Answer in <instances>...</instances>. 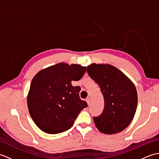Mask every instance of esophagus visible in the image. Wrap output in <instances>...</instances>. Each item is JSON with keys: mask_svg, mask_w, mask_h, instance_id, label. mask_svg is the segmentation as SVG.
I'll use <instances>...</instances> for the list:
<instances>
[{"mask_svg": "<svg viewBox=\"0 0 159 159\" xmlns=\"http://www.w3.org/2000/svg\"><path fill=\"white\" fill-rule=\"evenodd\" d=\"M86 101H87V104H88V105H89V104H90V101H91V99H90V98H89V97H88V98H86Z\"/></svg>", "mask_w": 159, "mask_h": 159, "instance_id": "obj_1", "label": "esophagus"}]
</instances>
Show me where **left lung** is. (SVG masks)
<instances>
[{
	"mask_svg": "<svg viewBox=\"0 0 159 159\" xmlns=\"http://www.w3.org/2000/svg\"><path fill=\"white\" fill-rule=\"evenodd\" d=\"M89 76L99 85L104 107L93 121L101 133L111 134L124 130L133 120L137 106L135 86L112 66L93 63L87 66Z\"/></svg>",
	"mask_w": 159,
	"mask_h": 159,
	"instance_id": "obj_1",
	"label": "left lung"
}]
</instances>
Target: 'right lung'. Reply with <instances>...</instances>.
Here are the masks:
<instances>
[{
  "instance_id": "obj_1",
  "label": "right lung",
  "mask_w": 159,
  "mask_h": 159,
  "mask_svg": "<svg viewBox=\"0 0 159 159\" xmlns=\"http://www.w3.org/2000/svg\"><path fill=\"white\" fill-rule=\"evenodd\" d=\"M86 67L78 64L60 63L42 70L32 80L27 98L29 113L35 124L44 133L57 134L73 126L80 111L87 107L80 98L79 80Z\"/></svg>"
}]
</instances>
